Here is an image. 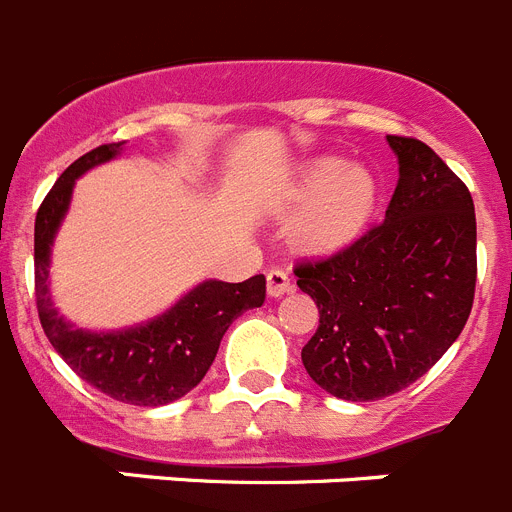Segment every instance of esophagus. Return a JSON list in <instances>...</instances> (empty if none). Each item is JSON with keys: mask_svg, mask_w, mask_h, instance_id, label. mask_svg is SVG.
I'll return each instance as SVG.
<instances>
[{"mask_svg": "<svg viewBox=\"0 0 512 512\" xmlns=\"http://www.w3.org/2000/svg\"><path fill=\"white\" fill-rule=\"evenodd\" d=\"M266 289H269V297H282L292 292V279L284 269H271L266 274Z\"/></svg>", "mask_w": 512, "mask_h": 512, "instance_id": "esophagus-1", "label": "esophagus"}]
</instances>
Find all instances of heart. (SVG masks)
<instances>
[{
    "instance_id": "1",
    "label": "heart",
    "mask_w": 512,
    "mask_h": 512,
    "mask_svg": "<svg viewBox=\"0 0 512 512\" xmlns=\"http://www.w3.org/2000/svg\"><path fill=\"white\" fill-rule=\"evenodd\" d=\"M297 194L310 205L297 223V241L310 251H336L369 223L377 205V182L346 158L328 156L307 166Z\"/></svg>"
}]
</instances>
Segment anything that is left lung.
Here are the masks:
<instances>
[{
  "mask_svg": "<svg viewBox=\"0 0 512 512\" xmlns=\"http://www.w3.org/2000/svg\"><path fill=\"white\" fill-rule=\"evenodd\" d=\"M400 164L384 223L295 266L320 325L302 348L312 382L372 402L423 377L467 325L477 284V217L467 184L423 140L387 135Z\"/></svg>",
  "mask_w": 512,
  "mask_h": 512,
  "instance_id": "1",
  "label": "left lung"
}]
</instances>
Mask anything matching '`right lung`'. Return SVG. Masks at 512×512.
Masks as SVG:
<instances>
[{
  "label": "right lung",
  "instance_id": "right-lung-1",
  "mask_svg": "<svg viewBox=\"0 0 512 512\" xmlns=\"http://www.w3.org/2000/svg\"><path fill=\"white\" fill-rule=\"evenodd\" d=\"M122 143H107L76 158L45 194L35 215V302L51 346L84 382L117 402L156 408L179 400L202 382L230 323L241 312L264 305L266 279L264 274L238 284L210 279L156 320L128 330L92 333L63 320L48 289L53 238L69 210L76 179L115 158Z\"/></svg>",
  "mask_w": 512,
  "mask_h": 512
}]
</instances>
